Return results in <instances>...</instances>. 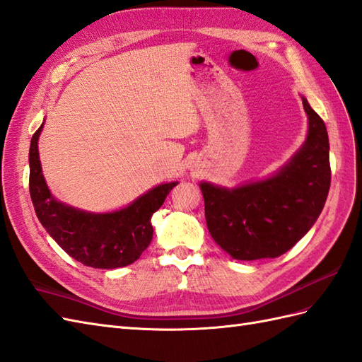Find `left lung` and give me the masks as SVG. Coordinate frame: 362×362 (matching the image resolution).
<instances>
[{
    "label": "left lung",
    "instance_id": "8db88e82",
    "mask_svg": "<svg viewBox=\"0 0 362 362\" xmlns=\"http://www.w3.org/2000/svg\"><path fill=\"white\" fill-rule=\"evenodd\" d=\"M308 137L271 177L217 187L202 182L211 237L235 260L275 258L301 240L320 217L330 188L329 136L322 119L301 96Z\"/></svg>",
    "mask_w": 362,
    "mask_h": 362
}]
</instances>
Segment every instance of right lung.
<instances>
[{
	"label": "right lung",
	"mask_w": 362,
	"mask_h": 362,
	"mask_svg": "<svg viewBox=\"0 0 362 362\" xmlns=\"http://www.w3.org/2000/svg\"><path fill=\"white\" fill-rule=\"evenodd\" d=\"M42 125L30 142L29 189L36 217L64 251L96 269H116L134 263L151 243V217L179 182L157 185L128 206L113 212L81 211L52 196L38 153Z\"/></svg>",
	"instance_id": "right-lung-1"
}]
</instances>
